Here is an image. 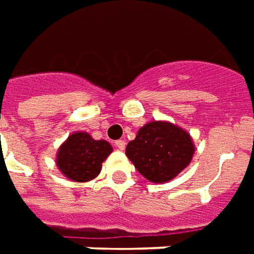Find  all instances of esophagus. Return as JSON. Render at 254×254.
Returning a JSON list of instances; mask_svg holds the SVG:
<instances>
[{
  "label": "esophagus",
  "instance_id": "34e87169",
  "mask_svg": "<svg viewBox=\"0 0 254 254\" xmlns=\"http://www.w3.org/2000/svg\"><path fill=\"white\" fill-rule=\"evenodd\" d=\"M115 145H117V148L118 150H125V147H127V143H125V140H117L115 141Z\"/></svg>",
  "mask_w": 254,
  "mask_h": 254
}]
</instances>
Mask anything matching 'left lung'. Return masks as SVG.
<instances>
[{
	"label": "left lung",
	"mask_w": 254,
	"mask_h": 254,
	"mask_svg": "<svg viewBox=\"0 0 254 254\" xmlns=\"http://www.w3.org/2000/svg\"><path fill=\"white\" fill-rule=\"evenodd\" d=\"M194 151L192 139L184 129L170 122L152 121L140 127L125 154L147 180L165 183L189 166Z\"/></svg>",
	"instance_id": "obj_1"
}]
</instances>
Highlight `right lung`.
Returning a JSON list of instances; mask_svg holds the SVG:
<instances>
[{
  "mask_svg": "<svg viewBox=\"0 0 254 254\" xmlns=\"http://www.w3.org/2000/svg\"><path fill=\"white\" fill-rule=\"evenodd\" d=\"M113 151L106 140H95L86 132H75L60 145L56 165L72 182H89L100 173L102 164Z\"/></svg>",
  "mask_w": 254,
  "mask_h": 254,
  "instance_id": "right-lung-1",
  "label": "right lung"
}]
</instances>
